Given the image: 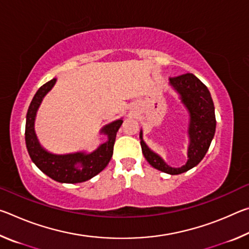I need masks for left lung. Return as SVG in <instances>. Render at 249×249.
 I'll list each match as a JSON object with an SVG mask.
<instances>
[{"label":"left lung","mask_w":249,"mask_h":249,"mask_svg":"<svg viewBox=\"0 0 249 249\" xmlns=\"http://www.w3.org/2000/svg\"><path fill=\"white\" fill-rule=\"evenodd\" d=\"M169 84L172 90L179 95L181 103L189 114L187 162L179 168L169 166L158 154L147 146L142 138V129L140 132V138L142 151L150 166L166 174L180 175L192 169L203 159L215 134L216 120L210 91L195 74L185 73L170 78Z\"/></svg>","instance_id":"left-lung-1"}]
</instances>
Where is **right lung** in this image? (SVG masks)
Returning a JSON list of instances; mask_svg holds the SVG:
<instances>
[{"instance_id": "1", "label": "right lung", "mask_w": 249, "mask_h": 249, "mask_svg": "<svg viewBox=\"0 0 249 249\" xmlns=\"http://www.w3.org/2000/svg\"><path fill=\"white\" fill-rule=\"evenodd\" d=\"M57 82L53 78L40 87L29 105L25 126V142L27 151L32 161L46 176L61 183H80L90 180L100 174L107 166L113 155L116 133L120 129L123 119H119L103 126L100 134L107 137V141L98 146L91 153L75 151L70 154L50 153L43 146L37 138L35 132V120L37 111L48 92L53 89Z\"/></svg>"}]
</instances>
